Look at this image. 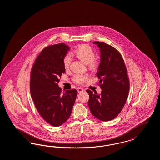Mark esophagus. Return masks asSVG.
<instances>
[{
    "mask_svg": "<svg viewBox=\"0 0 160 160\" xmlns=\"http://www.w3.org/2000/svg\"><path fill=\"white\" fill-rule=\"evenodd\" d=\"M77 91H78V93H81V92L84 91V89H83L81 88H77Z\"/></svg>",
    "mask_w": 160,
    "mask_h": 160,
    "instance_id": "esophagus-1",
    "label": "esophagus"
}]
</instances>
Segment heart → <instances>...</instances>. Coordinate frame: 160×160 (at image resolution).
<instances>
[{"instance_id":"1","label":"heart","mask_w":160,"mask_h":160,"mask_svg":"<svg viewBox=\"0 0 160 160\" xmlns=\"http://www.w3.org/2000/svg\"><path fill=\"white\" fill-rule=\"evenodd\" d=\"M74 53L80 60L86 64H88L91 68H95L97 67V61L94 58L95 52L90 46L86 44L80 45L74 50ZM71 62V55L69 54H66L63 59V63L65 68H68ZM88 78V76L77 74L73 77V81L77 84H82Z\"/></svg>"}]
</instances>
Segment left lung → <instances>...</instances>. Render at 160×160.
<instances>
[{"label": "left lung", "instance_id": "8db88e82", "mask_svg": "<svg viewBox=\"0 0 160 160\" xmlns=\"http://www.w3.org/2000/svg\"><path fill=\"white\" fill-rule=\"evenodd\" d=\"M100 50V63L97 76L101 94L86 92L89 95L88 106L92 114L102 121H109L120 113L128 96L129 82L127 71L120 53L112 46L95 41Z\"/></svg>", "mask_w": 160, "mask_h": 160}]
</instances>
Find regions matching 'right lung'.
<instances>
[{"label": "right lung", "instance_id": "right-lung-1", "mask_svg": "<svg viewBox=\"0 0 160 160\" xmlns=\"http://www.w3.org/2000/svg\"><path fill=\"white\" fill-rule=\"evenodd\" d=\"M68 50L69 47L64 43L47 47L31 71V97L41 117L53 127L61 126L68 120L77 95L75 89L62 93L58 85L59 77L65 72L63 59Z\"/></svg>", "mask_w": 160, "mask_h": 160}]
</instances>
